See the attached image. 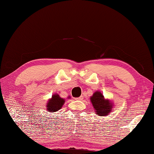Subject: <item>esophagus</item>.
I'll list each match as a JSON object with an SVG mask.
<instances>
[{
	"label": "esophagus",
	"mask_w": 154,
	"mask_h": 154,
	"mask_svg": "<svg viewBox=\"0 0 154 154\" xmlns=\"http://www.w3.org/2000/svg\"><path fill=\"white\" fill-rule=\"evenodd\" d=\"M83 99V96H81V97H78V98H75V99L76 100H82Z\"/></svg>",
	"instance_id": "34e87169"
}]
</instances>
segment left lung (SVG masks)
I'll return each mask as SVG.
<instances>
[{"label":"left lung","instance_id":"left-lung-1","mask_svg":"<svg viewBox=\"0 0 154 154\" xmlns=\"http://www.w3.org/2000/svg\"><path fill=\"white\" fill-rule=\"evenodd\" d=\"M94 112L99 116H108L114 109V103L110 100L105 99L103 93L97 91L90 97Z\"/></svg>","mask_w":154,"mask_h":154}]
</instances>
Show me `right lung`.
Wrapping results in <instances>:
<instances>
[{
    "mask_svg": "<svg viewBox=\"0 0 154 154\" xmlns=\"http://www.w3.org/2000/svg\"><path fill=\"white\" fill-rule=\"evenodd\" d=\"M68 99H71V97L69 96ZM65 103V100L60 97L57 93L54 94L51 99L48 100L46 110L49 111V112H55L61 109Z\"/></svg>",
    "mask_w": 154,
    "mask_h": 154,
    "instance_id": "add662e5",
    "label": "right lung"
}]
</instances>
